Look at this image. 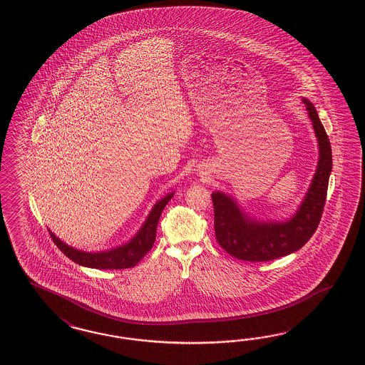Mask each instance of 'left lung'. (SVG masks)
<instances>
[{
    "mask_svg": "<svg viewBox=\"0 0 365 365\" xmlns=\"http://www.w3.org/2000/svg\"><path fill=\"white\" fill-rule=\"evenodd\" d=\"M318 140L319 158L312 185L297 212L284 222L250 217L232 196L212 192L215 236L222 248L233 257L250 262L284 257L302 248L317 231L326 203L332 170L329 137L312 101L302 98Z\"/></svg>",
    "mask_w": 365,
    "mask_h": 365,
    "instance_id": "left-lung-1",
    "label": "left lung"
}]
</instances>
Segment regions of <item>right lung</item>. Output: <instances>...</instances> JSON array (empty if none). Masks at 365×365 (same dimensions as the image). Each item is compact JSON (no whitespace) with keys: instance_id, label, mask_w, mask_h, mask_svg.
Returning a JSON list of instances; mask_svg holds the SVG:
<instances>
[{"instance_id":"obj_1","label":"right lung","mask_w":365,"mask_h":365,"mask_svg":"<svg viewBox=\"0 0 365 365\" xmlns=\"http://www.w3.org/2000/svg\"><path fill=\"white\" fill-rule=\"evenodd\" d=\"M174 192H170L158 200L151 208L150 214L148 215L146 220L140 228V231L134 235L130 240L124 245L116 248L101 252H84L79 249L72 248L63 242L50 231V236L55 245L62 250L67 257L81 267H93V269H128L133 267L143 259V256L150 250L155 236H157V225L160 222V214L165 205L169 203Z\"/></svg>"}]
</instances>
